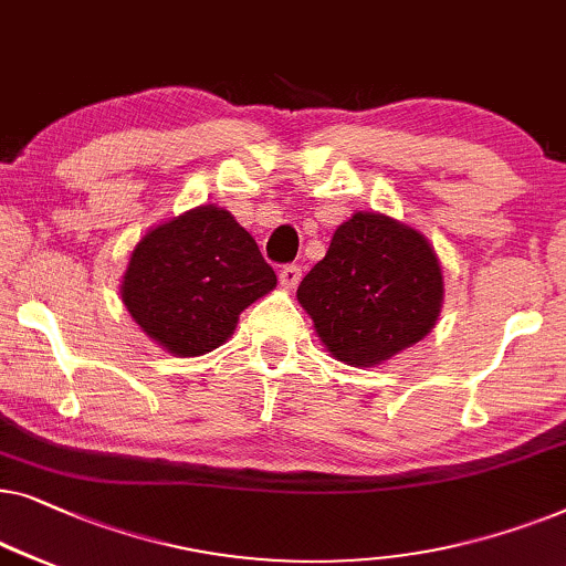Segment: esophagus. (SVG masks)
Instances as JSON below:
<instances>
[{
	"label": "esophagus",
	"instance_id": "34e87169",
	"mask_svg": "<svg viewBox=\"0 0 566 566\" xmlns=\"http://www.w3.org/2000/svg\"><path fill=\"white\" fill-rule=\"evenodd\" d=\"M300 280H302V269L300 266L290 264V266L280 269V284L284 286V290H294V286L300 284Z\"/></svg>",
	"mask_w": 566,
	"mask_h": 566
}]
</instances>
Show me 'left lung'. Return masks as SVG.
I'll use <instances>...</instances> for the list:
<instances>
[{"label": "left lung", "instance_id": "1", "mask_svg": "<svg viewBox=\"0 0 566 566\" xmlns=\"http://www.w3.org/2000/svg\"><path fill=\"white\" fill-rule=\"evenodd\" d=\"M297 300L325 352L366 369L433 331L443 305V269L420 230L385 212L356 210L300 282Z\"/></svg>", "mask_w": 566, "mask_h": 566}]
</instances>
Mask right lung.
<instances>
[{
	"label": "right lung",
	"instance_id": "obj_1",
	"mask_svg": "<svg viewBox=\"0 0 566 566\" xmlns=\"http://www.w3.org/2000/svg\"><path fill=\"white\" fill-rule=\"evenodd\" d=\"M276 286L274 269L226 207L200 205L140 238L123 274V305L174 356H202Z\"/></svg>",
	"mask_w": 566,
	"mask_h": 566
}]
</instances>
